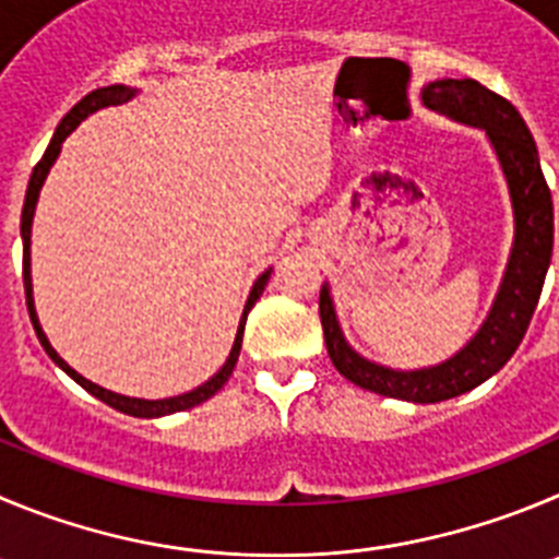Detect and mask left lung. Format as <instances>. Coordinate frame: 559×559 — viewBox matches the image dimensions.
Here are the masks:
<instances>
[{
  "label": "left lung",
  "instance_id": "obj_1",
  "mask_svg": "<svg viewBox=\"0 0 559 559\" xmlns=\"http://www.w3.org/2000/svg\"><path fill=\"white\" fill-rule=\"evenodd\" d=\"M419 98L427 109L447 115L450 121L483 129L508 181L510 206H513V248L488 317L455 356L421 369H391L353 350L338 325L328 281L320 289V317L328 356L338 374L383 397L427 405L477 389L519 350L538 306L546 270L551 264L555 209H551L549 185L540 170L538 145L519 109L508 98L497 96L477 80H450V76L427 82L419 91Z\"/></svg>",
  "mask_w": 559,
  "mask_h": 559
}]
</instances>
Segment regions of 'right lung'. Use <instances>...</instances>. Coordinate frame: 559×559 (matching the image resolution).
Segmentation results:
<instances>
[{
    "label": "right lung",
    "instance_id": "right-lung-1",
    "mask_svg": "<svg viewBox=\"0 0 559 559\" xmlns=\"http://www.w3.org/2000/svg\"><path fill=\"white\" fill-rule=\"evenodd\" d=\"M138 96V87H129V85H109V87H98V91L87 93L85 98H82L80 104H74L71 107V112L62 118L60 123H57L55 129V138H51L49 148L44 151V156H40V162L35 165L33 176H29V185H27V195H24V209H21V242H24V292H27V309H29V320H33V328L35 333H38V342L44 344V350L49 353L51 361L57 364V367L62 369V372L68 374V378H74L76 383L82 385L85 391H91L93 397H98L102 403H107L109 408L121 411V414H129V416H140V419H159V416H168V414H179V411H187V408H195V405L206 403L209 397H215L217 391L226 385V380L231 378L234 367H237V358H239V350H242V333H245V320H248L250 309L255 306V300L262 297L264 286H267L270 275H273V267L264 270L259 278H255L253 289H250L248 295V304H245L242 309V317H239V328H237V336H234V344H231V353H228L226 364H223L221 369H217L212 378L206 380V383H201L198 389L187 391V394H179V397H165V400H140V397H127V394H115V391L104 389V385L93 383V380L82 378L76 369L68 367L66 361H62L60 356H57V350L51 347L49 336L44 333V328H40L38 322V311H35V297H33V270H29V245H33V217H35V206H38V198H40V190H44V181L46 176H49L51 165L57 162V156H60L62 151V140L68 138V134L74 132L76 127H80L82 121H85L87 115L98 112V109L104 107H115V104H127L132 102V98Z\"/></svg>",
    "mask_w": 559,
    "mask_h": 559
}]
</instances>
